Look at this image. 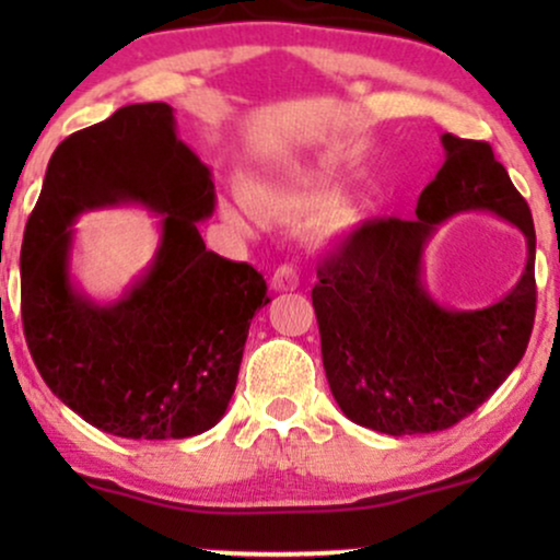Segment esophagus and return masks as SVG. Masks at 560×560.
<instances>
[{
	"label": "esophagus",
	"instance_id": "34e87169",
	"mask_svg": "<svg viewBox=\"0 0 560 560\" xmlns=\"http://www.w3.org/2000/svg\"><path fill=\"white\" fill-rule=\"evenodd\" d=\"M271 287L276 289V292H292V289L300 287V273L294 271V266L284 262V266H279L273 271Z\"/></svg>",
	"mask_w": 560,
	"mask_h": 560
}]
</instances>
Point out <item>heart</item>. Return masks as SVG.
<instances>
[{
  "label": "heart",
  "instance_id": "b5f03b06",
  "mask_svg": "<svg viewBox=\"0 0 560 560\" xmlns=\"http://www.w3.org/2000/svg\"><path fill=\"white\" fill-rule=\"evenodd\" d=\"M342 199V186L334 184L331 178L313 176V173H294V176L258 184L253 195L236 189L234 197L229 199L226 213L231 221L247 223L255 215V210L271 218L324 213V210L337 208Z\"/></svg>",
  "mask_w": 560,
  "mask_h": 560
}]
</instances>
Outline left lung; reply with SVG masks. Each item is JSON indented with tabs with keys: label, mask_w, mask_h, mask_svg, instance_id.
Listing matches in <instances>:
<instances>
[{
	"label": "left lung",
	"mask_w": 560,
	"mask_h": 560,
	"mask_svg": "<svg viewBox=\"0 0 560 560\" xmlns=\"http://www.w3.org/2000/svg\"><path fill=\"white\" fill-rule=\"evenodd\" d=\"M445 163L416 218H376L320 262L313 287L334 400L374 432L432 434L466 419L516 369L535 326V223L487 141L442 133ZM492 212L527 236L523 279L479 312H453L420 279L422 249L447 217Z\"/></svg>",
	"instance_id": "1"
}]
</instances>
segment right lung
<instances>
[{
	"label": "right lung",
	"mask_w": 560,
	"mask_h": 560,
	"mask_svg": "<svg viewBox=\"0 0 560 560\" xmlns=\"http://www.w3.org/2000/svg\"><path fill=\"white\" fill-rule=\"evenodd\" d=\"M141 203L161 215L148 271L113 303L69 279L72 223L89 209ZM208 165L178 139L165 102L128 105L70 133L47 165L21 249L23 331L38 374L70 410L126 440L213 429L234 395L262 273L210 253Z\"/></svg>",
	"instance_id": "obj_1"
}]
</instances>
